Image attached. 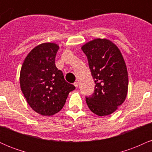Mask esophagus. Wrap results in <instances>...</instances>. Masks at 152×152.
I'll return each mask as SVG.
<instances>
[{"mask_svg":"<svg viewBox=\"0 0 152 152\" xmlns=\"http://www.w3.org/2000/svg\"><path fill=\"white\" fill-rule=\"evenodd\" d=\"M74 86L76 87V88H78V83L77 81L75 82V83H74Z\"/></svg>","mask_w":152,"mask_h":152,"instance_id":"34e87169","label":"esophagus"}]
</instances>
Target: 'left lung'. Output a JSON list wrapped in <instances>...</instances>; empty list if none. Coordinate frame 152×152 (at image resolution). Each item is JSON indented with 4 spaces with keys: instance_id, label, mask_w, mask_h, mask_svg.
<instances>
[{
    "instance_id": "8db88e82",
    "label": "left lung",
    "mask_w": 152,
    "mask_h": 152,
    "mask_svg": "<svg viewBox=\"0 0 152 152\" xmlns=\"http://www.w3.org/2000/svg\"><path fill=\"white\" fill-rule=\"evenodd\" d=\"M95 82L94 93L86 97L92 112L108 116L116 111L126 98L129 78L123 56L112 41L96 38L83 45Z\"/></svg>"
}]
</instances>
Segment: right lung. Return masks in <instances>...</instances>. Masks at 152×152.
I'll return each mask as SVG.
<instances>
[{"instance_id":"obj_1","label":"right lung","mask_w":152,"mask_h":152,"mask_svg":"<svg viewBox=\"0 0 152 152\" xmlns=\"http://www.w3.org/2000/svg\"><path fill=\"white\" fill-rule=\"evenodd\" d=\"M59 46L43 43L26 57L20 72V86L26 102L38 114L52 116L64 107L68 95L75 89L55 65Z\"/></svg>"}]
</instances>
